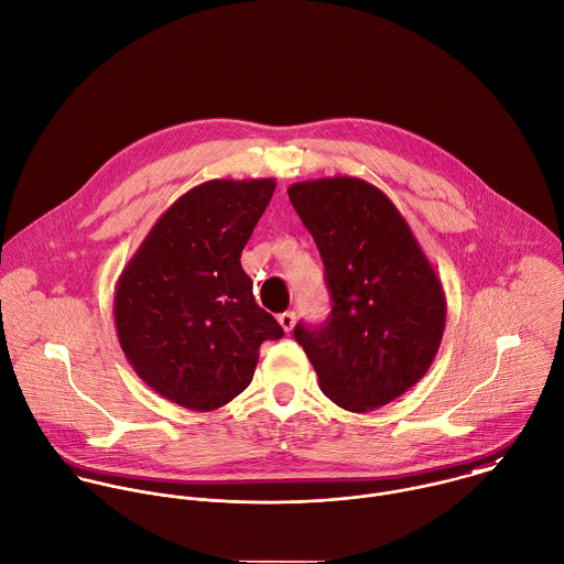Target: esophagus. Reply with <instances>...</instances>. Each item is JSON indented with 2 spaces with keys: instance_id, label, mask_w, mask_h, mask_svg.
<instances>
[{
  "instance_id": "obj_1",
  "label": "esophagus",
  "mask_w": 564,
  "mask_h": 564,
  "mask_svg": "<svg viewBox=\"0 0 564 564\" xmlns=\"http://www.w3.org/2000/svg\"><path fill=\"white\" fill-rule=\"evenodd\" d=\"M294 323H296V314H294V312H283V314H279V325L283 327V332H292V329H294Z\"/></svg>"
}]
</instances>
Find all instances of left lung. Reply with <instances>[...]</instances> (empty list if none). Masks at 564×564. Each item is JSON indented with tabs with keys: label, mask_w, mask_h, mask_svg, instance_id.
<instances>
[{
	"label": "left lung",
	"mask_w": 564,
	"mask_h": 564,
	"mask_svg": "<svg viewBox=\"0 0 564 564\" xmlns=\"http://www.w3.org/2000/svg\"><path fill=\"white\" fill-rule=\"evenodd\" d=\"M288 195L318 246L334 303L321 329L296 325L294 338L334 404L376 411L431 369L446 329L442 279L398 206L367 180H305Z\"/></svg>",
	"instance_id": "1"
}]
</instances>
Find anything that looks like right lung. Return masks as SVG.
Here are the masks:
<instances>
[{"label":"right lung","mask_w":564,"mask_h":564,"mask_svg":"<svg viewBox=\"0 0 564 564\" xmlns=\"http://www.w3.org/2000/svg\"><path fill=\"white\" fill-rule=\"evenodd\" d=\"M274 186V177L193 186L158 217L116 281L120 349L173 404L199 413L228 404L252 382L261 343L283 336L239 261Z\"/></svg>","instance_id":"right-lung-1"}]
</instances>
